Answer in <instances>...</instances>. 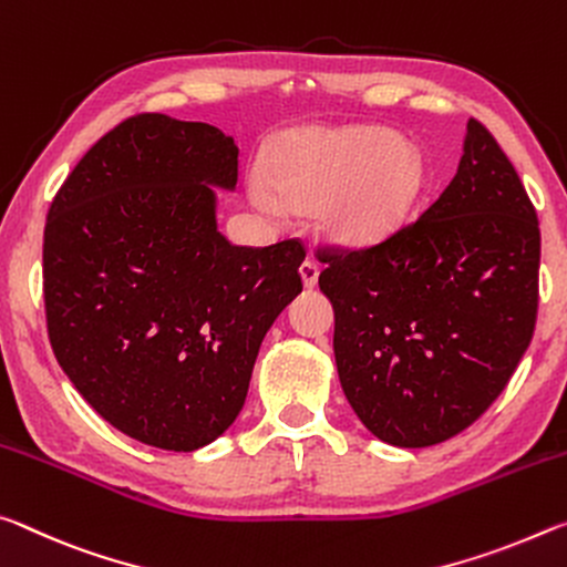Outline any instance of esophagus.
Here are the masks:
<instances>
[{
  "label": "esophagus",
  "instance_id": "1",
  "mask_svg": "<svg viewBox=\"0 0 567 567\" xmlns=\"http://www.w3.org/2000/svg\"><path fill=\"white\" fill-rule=\"evenodd\" d=\"M299 274H301V281H303L306 289H313V286L319 284V266L313 261H303L299 266Z\"/></svg>",
  "mask_w": 567,
  "mask_h": 567
}]
</instances>
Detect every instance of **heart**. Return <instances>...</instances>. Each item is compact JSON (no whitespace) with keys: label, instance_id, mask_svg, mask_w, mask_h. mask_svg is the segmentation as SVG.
Segmentation results:
<instances>
[{"label":"heart","instance_id":"1","mask_svg":"<svg viewBox=\"0 0 567 567\" xmlns=\"http://www.w3.org/2000/svg\"><path fill=\"white\" fill-rule=\"evenodd\" d=\"M266 173L248 178L254 206L271 216L313 206L321 236L337 246L394 236L426 181L420 147L382 125L293 130L268 151Z\"/></svg>","mask_w":567,"mask_h":567}]
</instances>
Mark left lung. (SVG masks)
Returning <instances> with one entry per match:
<instances>
[{
    "instance_id": "8db88e82",
    "label": "left lung",
    "mask_w": 567,
    "mask_h": 567,
    "mask_svg": "<svg viewBox=\"0 0 567 567\" xmlns=\"http://www.w3.org/2000/svg\"><path fill=\"white\" fill-rule=\"evenodd\" d=\"M457 173L410 226L331 254L339 382L361 424L430 447L480 420L507 386L537 317L540 228L513 163L470 120Z\"/></svg>"
}]
</instances>
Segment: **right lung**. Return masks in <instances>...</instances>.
Listing matches in <instances>:
<instances>
[{
	"mask_svg": "<svg viewBox=\"0 0 567 567\" xmlns=\"http://www.w3.org/2000/svg\"><path fill=\"white\" fill-rule=\"evenodd\" d=\"M238 147L208 123L127 117L62 183L44 226V311L74 389L127 437L173 452L244 410L266 331L301 293L303 246H234L216 188Z\"/></svg>",
	"mask_w": 567,
	"mask_h": 567,
	"instance_id": "add662e5",
	"label": "right lung"
}]
</instances>
